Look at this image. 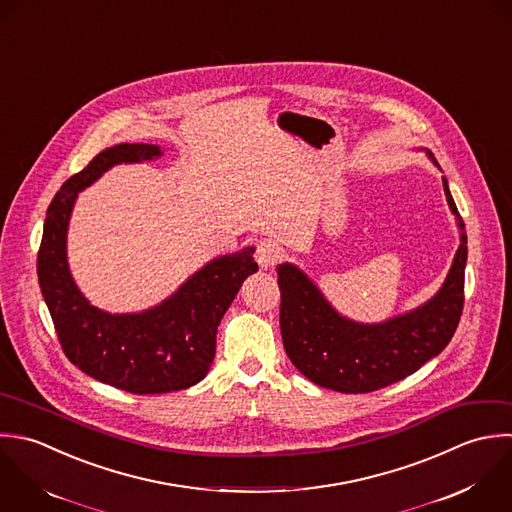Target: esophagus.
Segmentation results:
<instances>
[{
    "instance_id": "1",
    "label": "esophagus",
    "mask_w": 512,
    "mask_h": 512,
    "mask_svg": "<svg viewBox=\"0 0 512 512\" xmlns=\"http://www.w3.org/2000/svg\"><path fill=\"white\" fill-rule=\"evenodd\" d=\"M255 259L257 263L263 267V269H271L279 263L281 259V249L275 241H261L257 243V249H255Z\"/></svg>"
}]
</instances>
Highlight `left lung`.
<instances>
[{"label": "left lung", "instance_id": "obj_1", "mask_svg": "<svg viewBox=\"0 0 512 512\" xmlns=\"http://www.w3.org/2000/svg\"><path fill=\"white\" fill-rule=\"evenodd\" d=\"M427 155L433 159L431 151ZM443 187L461 229V245L437 295L405 315L371 325L351 321L333 309L299 267H277L283 345L309 381L339 393H371L413 375L449 345L465 305L467 233L447 179Z\"/></svg>", "mask_w": 512, "mask_h": 512}]
</instances>
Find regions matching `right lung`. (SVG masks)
Masks as SVG:
<instances>
[{
	"label": "right lung",
	"mask_w": 512,
	"mask_h": 512,
	"mask_svg": "<svg viewBox=\"0 0 512 512\" xmlns=\"http://www.w3.org/2000/svg\"><path fill=\"white\" fill-rule=\"evenodd\" d=\"M161 155L159 145L147 143H119L95 155L55 193L37 253L41 295L65 357L85 375L133 395L181 391L205 379L215 359L217 327L243 281L257 271L255 247L217 257L141 313L111 315L81 295L65 249L77 193L117 163Z\"/></svg>",
	"instance_id": "right-lung-1"
}]
</instances>
